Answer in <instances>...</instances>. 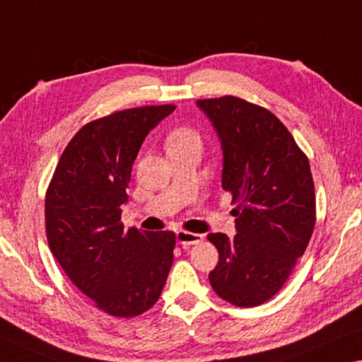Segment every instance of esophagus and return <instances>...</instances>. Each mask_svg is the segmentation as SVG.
I'll use <instances>...</instances> for the list:
<instances>
[{
	"label": "esophagus",
	"mask_w": 362,
	"mask_h": 362,
	"mask_svg": "<svg viewBox=\"0 0 362 362\" xmlns=\"http://www.w3.org/2000/svg\"><path fill=\"white\" fill-rule=\"evenodd\" d=\"M202 235H197V233L191 231H176V241L177 244H182V246H192V244H197L202 241Z\"/></svg>",
	"instance_id": "esophagus-1"
}]
</instances>
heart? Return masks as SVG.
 Segmentation results:
<instances>
[{
	"label": "heart",
	"instance_id": "heart-1",
	"mask_svg": "<svg viewBox=\"0 0 362 362\" xmlns=\"http://www.w3.org/2000/svg\"><path fill=\"white\" fill-rule=\"evenodd\" d=\"M200 147V137L191 127H180L168 137V148Z\"/></svg>",
	"mask_w": 362,
	"mask_h": 362
}]
</instances>
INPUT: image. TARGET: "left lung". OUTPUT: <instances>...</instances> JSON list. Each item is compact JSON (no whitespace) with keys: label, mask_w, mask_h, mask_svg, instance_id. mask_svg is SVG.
<instances>
[{"label":"left lung","mask_w":362,"mask_h":362,"mask_svg":"<svg viewBox=\"0 0 362 362\" xmlns=\"http://www.w3.org/2000/svg\"><path fill=\"white\" fill-rule=\"evenodd\" d=\"M223 152L221 187L238 202L236 235L210 233L218 264L214 291L239 308L264 304L281 290L315 225L309 160L269 110L238 97L197 100Z\"/></svg>","instance_id":"obj_1"}]
</instances>
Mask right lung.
<instances>
[{"mask_svg": "<svg viewBox=\"0 0 362 362\" xmlns=\"http://www.w3.org/2000/svg\"><path fill=\"white\" fill-rule=\"evenodd\" d=\"M175 108H129L81 127L48 186L49 249L69 280L110 315L129 319L152 308L173 264L175 233L126 231L121 205L144 139Z\"/></svg>", "mask_w": 362, "mask_h": 362, "instance_id": "1", "label": "right lung"}]
</instances>
